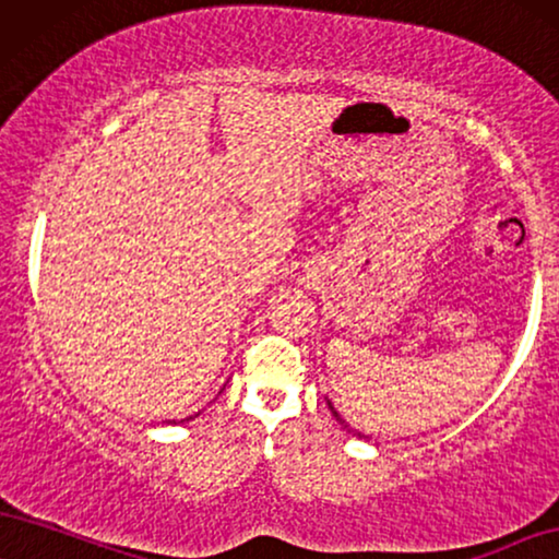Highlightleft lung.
I'll list each match as a JSON object with an SVG mask.
<instances>
[{
  "label": "left lung",
  "instance_id": "obj_1",
  "mask_svg": "<svg viewBox=\"0 0 559 559\" xmlns=\"http://www.w3.org/2000/svg\"><path fill=\"white\" fill-rule=\"evenodd\" d=\"M328 407H330V413H332V415H335V420H337V423H341V426H343L345 430H348V433H353V436H358V438H369V436L358 433V430H353V428L348 426V423H345V420L341 418V413H337V409H335V407H332V402H330V400H328Z\"/></svg>",
  "mask_w": 559,
  "mask_h": 559
}]
</instances>
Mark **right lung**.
<instances>
[{
    "label": "right lung",
    "instance_id": "add662e5",
    "mask_svg": "<svg viewBox=\"0 0 559 559\" xmlns=\"http://www.w3.org/2000/svg\"><path fill=\"white\" fill-rule=\"evenodd\" d=\"M169 423H175V420H169Z\"/></svg>",
    "mask_w": 559,
    "mask_h": 559
}]
</instances>
